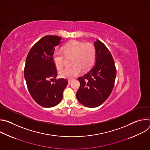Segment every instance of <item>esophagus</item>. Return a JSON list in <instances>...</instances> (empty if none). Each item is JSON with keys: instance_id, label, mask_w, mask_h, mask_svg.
I'll list each match as a JSON object with an SVG mask.
<instances>
[{"instance_id": "34e87169", "label": "esophagus", "mask_w": 150, "mask_h": 150, "mask_svg": "<svg viewBox=\"0 0 150 150\" xmlns=\"http://www.w3.org/2000/svg\"><path fill=\"white\" fill-rule=\"evenodd\" d=\"M72 79H69V80H68V83H71V82H72Z\"/></svg>"}]
</instances>
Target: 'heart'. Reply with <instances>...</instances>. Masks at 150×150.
Wrapping results in <instances>:
<instances>
[{
	"label": "heart",
	"instance_id": "heart-1",
	"mask_svg": "<svg viewBox=\"0 0 150 150\" xmlns=\"http://www.w3.org/2000/svg\"><path fill=\"white\" fill-rule=\"evenodd\" d=\"M62 51L56 50L53 54V60L56 67L61 69L65 65L67 58H71L72 65L60 71V76L63 78L71 79L81 74L82 69H90L95 62L96 51L91 43H83L77 40H72L63 46Z\"/></svg>",
	"mask_w": 150,
	"mask_h": 150
}]
</instances>
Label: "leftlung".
I'll list each match as a JSON object with an SVG mask.
<instances>
[{
  "instance_id": "8db88e82",
  "label": "left lung",
  "mask_w": 150,
  "mask_h": 150,
  "mask_svg": "<svg viewBox=\"0 0 150 150\" xmlns=\"http://www.w3.org/2000/svg\"><path fill=\"white\" fill-rule=\"evenodd\" d=\"M96 64L83 76L78 78L80 87L76 98L82 105L93 108L102 104L110 95L116 76L113 58L107 47L97 40Z\"/></svg>"
}]
</instances>
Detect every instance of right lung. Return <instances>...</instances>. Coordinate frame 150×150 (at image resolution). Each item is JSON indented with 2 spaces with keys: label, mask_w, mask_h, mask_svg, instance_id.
Here are the masks:
<instances>
[{
  "label": "right lung",
  "mask_w": 150,
  "mask_h": 150,
  "mask_svg": "<svg viewBox=\"0 0 150 150\" xmlns=\"http://www.w3.org/2000/svg\"><path fill=\"white\" fill-rule=\"evenodd\" d=\"M61 40L56 35L43 37L31 47L26 58L24 77L28 90L34 101L43 108L57 105L68 83L66 79H56L53 54ZM52 80L54 83H51Z\"/></svg>",
  "instance_id": "right-lung-1"
}]
</instances>
